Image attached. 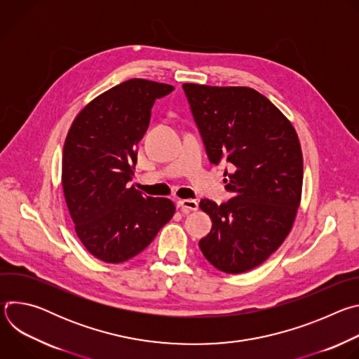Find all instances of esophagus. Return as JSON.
I'll return each mask as SVG.
<instances>
[{
    "instance_id": "esophagus-1",
    "label": "esophagus",
    "mask_w": 359,
    "mask_h": 359,
    "mask_svg": "<svg viewBox=\"0 0 359 359\" xmlns=\"http://www.w3.org/2000/svg\"><path fill=\"white\" fill-rule=\"evenodd\" d=\"M177 208L183 215H189L190 212H196L198 209V203L193 198H186V200H179L177 201Z\"/></svg>"
}]
</instances>
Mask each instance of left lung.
<instances>
[{
  "instance_id": "8db88e82",
  "label": "left lung",
  "mask_w": 359,
  "mask_h": 359,
  "mask_svg": "<svg viewBox=\"0 0 359 359\" xmlns=\"http://www.w3.org/2000/svg\"><path fill=\"white\" fill-rule=\"evenodd\" d=\"M212 163L224 173L227 203L203 198L212 231L198 241L217 270L241 274L263 264L292 229L302 191V151L292 123L248 86L183 83Z\"/></svg>"
}]
</instances>
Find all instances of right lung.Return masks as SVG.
I'll list each match as a JSON object with an SVG mask.
<instances>
[{"mask_svg": "<svg viewBox=\"0 0 359 359\" xmlns=\"http://www.w3.org/2000/svg\"><path fill=\"white\" fill-rule=\"evenodd\" d=\"M173 89L140 78L125 81L92 99L69 128L62 190L78 238L100 262L135 257L176 212L172 200L144 197L129 183L150 109Z\"/></svg>", "mask_w": 359, "mask_h": 359, "instance_id": "add662e5", "label": "right lung"}]
</instances>
